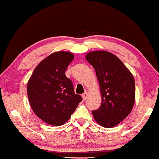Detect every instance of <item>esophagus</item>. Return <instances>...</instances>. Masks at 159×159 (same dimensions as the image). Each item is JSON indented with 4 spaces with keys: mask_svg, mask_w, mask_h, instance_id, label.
<instances>
[{
    "mask_svg": "<svg viewBox=\"0 0 159 159\" xmlns=\"http://www.w3.org/2000/svg\"><path fill=\"white\" fill-rule=\"evenodd\" d=\"M81 96H82V98H83V100H86L87 99V96H88V93H87V92H84L81 95Z\"/></svg>",
    "mask_w": 159,
    "mask_h": 159,
    "instance_id": "obj_1",
    "label": "esophagus"
}]
</instances>
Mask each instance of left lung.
Wrapping results in <instances>:
<instances>
[{"mask_svg":"<svg viewBox=\"0 0 159 159\" xmlns=\"http://www.w3.org/2000/svg\"><path fill=\"white\" fill-rule=\"evenodd\" d=\"M87 61L96 71L102 94V104L93 111L102 126L118 125L130 114L135 99V83L130 71L114 54L105 51L91 52Z\"/></svg>","mask_w":159,"mask_h":159,"instance_id":"left-lung-1","label":"left lung"}]
</instances>
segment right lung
I'll list each match as a JSON object with an SVG mask.
<instances>
[{"instance_id": "add662e5", "label": "right lung", "mask_w": 159, "mask_h": 159, "mask_svg": "<svg viewBox=\"0 0 159 159\" xmlns=\"http://www.w3.org/2000/svg\"><path fill=\"white\" fill-rule=\"evenodd\" d=\"M73 59L70 52L53 53L40 62L27 84V96L34 112L54 126L66 123L82 101L81 96L75 93L72 81L65 75Z\"/></svg>"}]
</instances>
